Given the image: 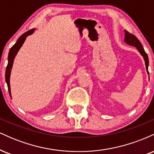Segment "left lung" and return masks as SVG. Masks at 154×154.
Segmentation results:
<instances>
[{
  "instance_id": "1",
  "label": "left lung",
  "mask_w": 154,
  "mask_h": 154,
  "mask_svg": "<svg viewBox=\"0 0 154 154\" xmlns=\"http://www.w3.org/2000/svg\"><path fill=\"white\" fill-rule=\"evenodd\" d=\"M125 42L128 45H132V46L136 47L137 51H139L140 54L143 56V59L145 60V63H146V71H147L148 74V64H149V61H148V55L145 52V50L143 47L142 44H141L140 40L137 39L134 35L131 34L127 30H125Z\"/></svg>"
}]
</instances>
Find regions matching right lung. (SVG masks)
Returning <instances> with one entry per match:
<instances>
[{"label":"right lung","instance_id":"add662e5","mask_svg":"<svg viewBox=\"0 0 154 154\" xmlns=\"http://www.w3.org/2000/svg\"><path fill=\"white\" fill-rule=\"evenodd\" d=\"M35 29H32L30 30L27 31L26 32L24 33L22 35H21L19 37L18 40H17V43H16L14 45H13L11 48L9 53H8V65L6 66V82L7 83V85H8V92H9V94L11 96V88H10V75H11V70L12 66H13L14 60V58L17 55V52H18L20 48L22 47V45L24 43V40L26 37L28 35L32 34L34 32Z\"/></svg>","mask_w":154,"mask_h":154}]
</instances>
